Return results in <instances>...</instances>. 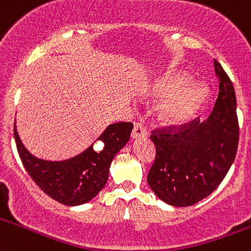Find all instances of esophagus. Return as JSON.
<instances>
[{"instance_id":"1","label":"esophagus","mask_w":251,"mask_h":251,"mask_svg":"<svg viewBox=\"0 0 251 251\" xmlns=\"http://www.w3.org/2000/svg\"><path fill=\"white\" fill-rule=\"evenodd\" d=\"M146 135H147V131H146V128L143 127L140 123H136L135 125H133L132 132H131V137L132 138L145 137Z\"/></svg>"}]
</instances>
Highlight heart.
<instances>
[{"label":"heart","instance_id":"b5f03b06","mask_svg":"<svg viewBox=\"0 0 251 251\" xmlns=\"http://www.w3.org/2000/svg\"><path fill=\"white\" fill-rule=\"evenodd\" d=\"M182 82H184L182 77L172 78L160 84L153 92V97L158 99L170 97L158 111V116L163 123L177 124L186 120L196 110L205 96V91L199 84H190L177 92L176 91L179 89ZM175 91L176 94L175 93Z\"/></svg>","mask_w":251,"mask_h":251}]
</instances>
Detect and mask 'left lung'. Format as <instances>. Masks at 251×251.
Returning <instances> with one entry per match:
<instances>
[{
	"label": "left lung",
	"instance_id": "1",
	"mask_svg": "<svg viewBox=\"0 0 251 251\" xmlns=\"http://www.w3.org/2000/svg\"><path fill=\"white\" fill-rule=\"evenodd\" d=\"M218 96L207 120L157 128L151 140L155 159L147 182L158 199L186 207L207 198L225 179L239 142L237 99L232 81L217 60Z\"/></svg>",
	"mask_w": 251,
	"mask_h": 251
}]
</instances>
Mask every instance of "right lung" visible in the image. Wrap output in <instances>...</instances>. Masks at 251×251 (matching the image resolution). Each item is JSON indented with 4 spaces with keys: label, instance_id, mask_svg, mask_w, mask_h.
<instances>
[{
    "label": "right lung",
    "instance_id": "1",
    "mask_svg": "<svg viewBox=\"0 0 251 251\" xmlns=\"http://www.w3.org/2000/svg\"><path fill=\"white\" fill-rule=\"evenodd\" d=\"M132 123L111 124L98 137L99 148L86 151L66 160H44L24 147L14 123V140L24 168L35 184L57 202L67 206L83 205L105 186L113 158L130 140Z\"/></svg>",
    "mask_w": 251,
    "mask_h": 251
}]
</instances>
